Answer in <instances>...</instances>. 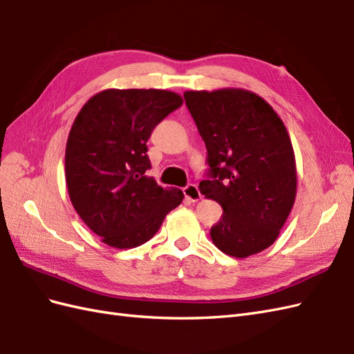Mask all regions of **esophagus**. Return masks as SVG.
Returning <instances> with one entry per match:
<instances>
[{
	"mask_svg": "<svg viewBox=\"0 0 354 354\" xmlns=\"http://www.w3.org/2000/svg\"><path fill=\"white\" fill-rule=\"evenodd\" d=\"M183 194H185L186 199H189L190 202H196V201L201 199V192H199L196 185H187L183 189Z\"/></svg>",
	"mask_w": 354,
	"mask_h": 354,
	"instance_id": "obj_1",
	"label": "esophagus"
}]
</instances>
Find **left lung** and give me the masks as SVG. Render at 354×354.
<instances>
[{"label": "left lung", "mask_w": 354, "mask_h": 354, "mask_svg": "<svg viewBox=\"0 0 354 354\" xmlns=\"http://www.w3.org/2000/svg\"><path fill=\"white\" fill-rule=\"evenodd\" d=\"M185 100L207 146L202 195L223 216L211 239L224 254L245 259L269 248L292 209L295 156L282 120L260 95L242 88L186 91Z\"/></svg>", "instance_id": "8db88e82"}]
</instances>
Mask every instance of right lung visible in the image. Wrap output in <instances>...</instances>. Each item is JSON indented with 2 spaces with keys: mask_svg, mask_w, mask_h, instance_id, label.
<instances>
[{
  "mask_svg": "<svg viewBox=\"0 0 354 354\" xmlns=\"http://www.w3.org/2000/svg\"><path fill=\"white\" fill-rule=\"evenodd\" d=\"M183 104L167 90H104L82 106L66 143L65 173L72 205L113 248H136L159 230L185 195L147 177V140Z\"/></svg>",
  "mask_w": 354,
  "mask_h": 354,
  "instance_id": "add662e5",
  "label": "right lung"
}]
</instances>
